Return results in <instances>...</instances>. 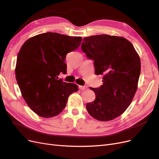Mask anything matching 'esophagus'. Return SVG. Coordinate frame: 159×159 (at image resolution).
Here are the masks:
<instances>
[{
	"mask_svg": "<svg viewBox=\"0 0 159 159\" xmlns=\"http://www.w3.org/2000/svg\"><path fill=\"white\" fill-rule=\"evenodd\" d=\"M79 88L80 89H81V90H84V89H86L88 88V86H86V85H80L79 86Z\"/></svg>",
	"mask_w": 159,
	"mask_h": 159,
	"instance_id": "esophagus-1",
	"label": "esophagus"
}]
</instances>
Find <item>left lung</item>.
I'll return each instance as SVG.
<instances>
[{
    "instance_id": "8db88e82",
    "label": "left lung",
    "mask_w": 159,
    "mask_h": 159,
    "mask_svg": "<svg viewBox=\"0 0 159 159\" xmlns=\"http://www.w3.org/2000/svg\"><path fill=\"white\" fill-rule=\"evenodd\" d=\"M83 41L81 50L93 60L95 74L103 75V85L90 88L95 99L86 109L99 121H110L124 113L132 102L141 74L140 57L131 43L123 37L95 35Z\"/></svg>"
}]
</instances>
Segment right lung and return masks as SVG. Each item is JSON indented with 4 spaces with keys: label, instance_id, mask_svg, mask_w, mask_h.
I'll return each instance as SVG.
<instances>
[{
    "label": "right lung",
    "instance_id": "right-lung-1",
    "mask_svg": "<svg viewBox=\"0 0 159 159\" xmlns=\"http://www.w3.org/2000/svg\"><path fill=\"white\" fill-rule=\"evenodd\" d=\"M81 40L80 36L46 32L27 40L19 51L17 83L27 105L40 117L60 113L69 96L78 91L76 84L64 82L58 75L67 73L66 55L78 48Z\"/></svg>",
    "mask_w": 159,
    "mask_h": 159
}]
</instances>
